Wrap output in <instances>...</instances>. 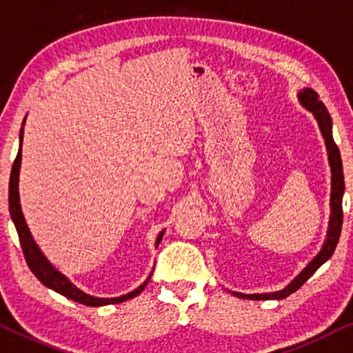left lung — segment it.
I'll list each match as a JSON object with an SVG mask.
<instances>
[{
    "label": "left lung",
    "instance_id": "8db88e82",
    "mask_svg": "<svg viewBox=\"0 0 353 353\" xmlns=\"http://www.w3.org/2000/svg\"><path fill=\"white\" fill-rule=\"evenodd\" d=\"M299 100L302 103V106L307 108L308 111L313 112V116L316 117L319 129L326 142L327 148V158H330L331 164V218H330V229H327V239L324 242V245L316 256L308 263L307 268L300 272L292 283L283 290L278 292H270V294H241V292H232L236 297L247 299V300H281L285 299L288 295L294 294L295 290H299L302 285L307 283L308 278H312L313 272L318 270L323 263H326L332 256V253L336 250L337 242L341 237V229H342V195H344V172H342V159L339 148L332 139V121L330 112H327L326 106L323 105V101H319L318 93L312 90V88H303L299 93Z\"/></svg>",
    "mask_w": 353,
    "mask_h": 353
}]
</instances>
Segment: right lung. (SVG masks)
<instances>
[{
	"mask_svg": "<svg viewBox=\"0 0 353 353\" xmlns=\"http://www.w3.org/2000/svg\"><path fill=\"white\" fill-rule=\"evenodd\" d=\"M26 122V121H23ZM22 122V125H23ZM22 140H23V129H21V137H19V142H21L22 147ZM19 147L17 157L14 159L12 169H11V179H9V213H11V218L14 221V225H16L17 234H19V241H21V247L23 252V256H26L27 265H29L30 271L37 276V279L40 281L41 284H45L46 288L56 290V292L64 295L70 300L77 303H83L87 307H103V305H114V303H121L125 302V300L137 297V295L142 292L145 289V285L148 284L150 278H152L153 272H150V276L147 281L142 285H139L137 289L132 290V292L121 295V297H114V299H98V297H92V295L83 294L81 289H77L75 285L70 283V281L65 278V276L61 274L58 270H54L53 265L46 260L43 253L40 252L39 245H37L34 237L27 228L26 219H23L22 210H21V203H19V169H21V159H22V148ZM164 231L159 232V236L157 239V247L161 242Z\"/></svg>",
	"mask_w": 353,
	"mask_h": 353,
	"instance_id": "1",
	"label": "right lung"
}]
</instances>
